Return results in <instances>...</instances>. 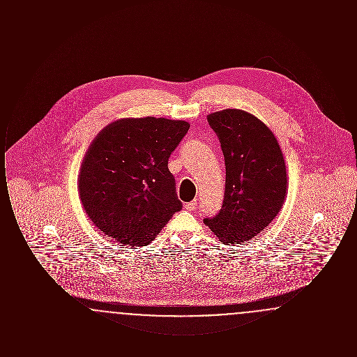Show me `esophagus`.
I'll return each instance as SVG.
<instances>
[{
    "label": "esophagus",
    "mask_w": 357,
    "mask_h": 357,
    "mask_svg": "<svg viewBox=\"0 0 357 357\" xmlns=\"http://www.w3.org/2000/svg\"><path fill=\"white\" fill-rule=\"evenodd\" d=\"M185 208L188 210V211H192V210H195V208H197V201H191V202H187V204H185Z\"/></svg>",
    "instance_id": "1"
}]
</instances>
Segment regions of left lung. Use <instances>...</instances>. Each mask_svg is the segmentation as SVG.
I'll list each match as a JSON object with an SVG mask.
<instances>
[{
  "label": "left lung",
  "instance_id": "left-lung-1",
  "mask_svg": "<svg viewBox=\"0 0 357 357\" xmlns=\"http://www.w3.org/2000/svg\"><path fill=\"white\" fill-rule=\"evenodd\" d=\"M207 121L221 143L226 166L222 208L204 218L223 243H239L261 233L277 217L287 195V166L272 131L241 109L210 114Z\"/></svg>",
  "mask_w": 357,
  "mask_h": 357
}]
</instances>
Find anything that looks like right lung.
Returning a JSON list of instances; mask_svg holds the SVG:
<instances>
[{
	"label": "right lung",
	"instance_id": "right-lung-1",
	"mask_svg": "<svg viewBox=\"0 0 357 357\" xmlns=\"http://www.w3.org/2000/svg\"><path fill=\"white\" fill-rule=\"evenodd\" d=\"M190 124L163 118L120 119L85 153L79 192L89 220L123 245L146 246L182 208L167 165Z\"/></svg>",
	"mask_w": 357,
	"mask_h": 357
}]
</instances>
